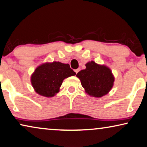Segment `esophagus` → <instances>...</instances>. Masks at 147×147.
Instances as JSON below:
<instances>
[{"label": "esophagus", "mask_w": 147, "mask_h": 147, "mask_svg": "<svg viewBox=\"0 0 147 147\" xmlns=\"http://www.w3.org/2000/svg\"><path fill=\"white\" fill-rule=\"evenodd\" d=\"M79 70H80V69H76L75 71H75V73H76V74H77V73H78V72L79 71Z\"/></svg>", "instance_id": "obj_1"}]
</instances>
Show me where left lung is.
Here are the masks:
<instances>
[{"label": "left lung", "mask_w": 147, "mask_h": 147, "mask_svg": "<svg viewBox=\"0 0 147 147\" xmlns=\"http://www.w3.org/2000/svg\"><path fill=\"white\" fill-rule=\"evenodd\" d=\"M85 66L86 69L78 72L76 76L80 80L86 93L97 98L108 94L115 80L111 69L94 61L88 62Z\"/></svg>", "instance_id": "1"}]
</instances>
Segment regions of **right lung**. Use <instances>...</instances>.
Masks as SVG:
<instances>
[{"label": "right lung", "mask_w": 147, "mask_h": 147, "mask_svg": "<svg viewBox=\"0 0 147 147\" xmlns=\"http://www.w3.org/2000/svg\"><path fill=\"white\" fill-rule=\"evenodd\" d=\"M75 74L69 64L56 61L47 63L35 69L31 76V84L36 93L45 97H52L59 92L65 78Z\"/></svg>", "instance_id": "add662e5"}]
</instances>
